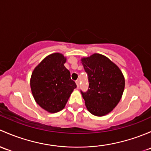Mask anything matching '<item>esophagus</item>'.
<instances>
[{"instance_id": "obj_1", "label": "esophagus", "mask_w": 151, "mask_h": 151, "mask_svg": "<svg viewBox=\"0 0 151 151\" xmlns=\"http://www.w3.org/2000/svg\"><path fill=\"white\" fill-rule=\"evenodd\" d=\"M76 85H77L78 88H79V86H80V81L77 80V81H76Z\"/></svg>"}]
</instances>
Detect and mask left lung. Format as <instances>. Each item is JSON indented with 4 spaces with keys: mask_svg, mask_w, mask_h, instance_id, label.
I'll return each mask as SVG.
<instances>
[{
    "mask_svg": "<svg viewBox=\"0 0 151 151\" xmlns=\"http://www.w3.org/2000/svg\"><path fill=\"white\" fill-rule=\"evenodd\" d=\"M89 82L86 92H81L87 110L97 116L110 113L122 97L125 80L119 67L105 56L94 54L81 59Z\"/></svg>",
    "mask_w": 151,
    "mask_h": 151,
    "instance_id": "obj_1",
    "label": "left lung"
}]
</instances>
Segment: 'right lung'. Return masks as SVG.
I'll list each match as a JSON object with an SVG mask.
<instances>
[{"label": "right lung", "instance_id": "add662e5", "mask_svg": "<svg viewBox=\"0 0 151 151\" xmlns=\"http://www.w3.org/2000/svg\"><path fill=\"white\" fill-rule=\"evenodd\" d=\"M65 62L66 57L63 54L54 53L45 57L32 73V96L37 104L49 113L63 110L77 86L65 67Z\"/></svg>", "mask_w": 151, "mask_h": 151}]
</instances>
